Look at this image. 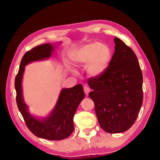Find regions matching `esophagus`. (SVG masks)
Segmentation results:
<instances>
[{
    "label": "esophagus",
    "mask_w": 160,
    "mask_h": 160,
    "mask_svg": "<svg viewBox=\"0 0 160 160\" xmlns=\"http://www.w3.org/2000/svg\"><path fill=\"white\" fill-rule=\"evenodd\" d=\"M84 93L86 95H88L90 91V89L88 87V86H85V87L84 88Z\"/></svg>",
    "instance_id": "esophagus-1"
}]
</instances>
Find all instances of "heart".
Wrapping results in <instances>:
<instances>
[{
  "instance_id": "heart-1",
  "label": "heart",
  "mask_w": 160,
  "mask_h": 160,
  "mask_svg": "<svg viewBox=\"0 0 160 160\" xmlns=\"http://www.w3.org/2000/svg\"><path fill=\"white\" fill-rule=\"evenodd\" d=\"M111 49L107 44L92 42L82 45L73 53L71 58L77 66H86L88 74L94 78L102 76L109 65Z\"/></svg>"
}]
</instances>
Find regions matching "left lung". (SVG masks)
Instances as JSON below:
<instances>
[{
    "mask_svg": "<svg viewBox=\"0 0 160 160\" xmlns=\"http://www.w3.org/2000/svg\"><path fill=\"white\" fill-rule=\"evenodd\" d=\"M115 52L105 72L92 78L88 84L99 125L109 133L128 130L143 102V75L135 53L118 38Z\"/></svg>",
    "mask_w": 160,
    "mask_h": 160,
    "instance_id": "1",
    "label": "left lung"
}]
</instances>
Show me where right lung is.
Segmentation results:
<instances>
[{
  "label": "right lung",
  "mask_w": 160,
  "mask_h": 160,
  "mask_svg": "<svg viewBox=\"0 0 160 160\" xmlns=\"http://www.w3.org/2000/svg\"><path fill=\"white\" fill-rule=\"evenodd\" d=\"M54 49L52 44L45 43L27 52L21 60L15 78V87L17 107L28 129L38 138L55 141L67 138L74 131L73 117L84 98L82 86L80 84L70 88H63L51 113L48 117L42 118H36L29 112L22 90V80L25 66L33 62L47 60L52 56Z\"/></svg>",
  "instance_id": "add662e5"
}]
</instances>
